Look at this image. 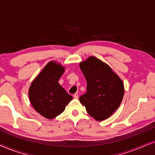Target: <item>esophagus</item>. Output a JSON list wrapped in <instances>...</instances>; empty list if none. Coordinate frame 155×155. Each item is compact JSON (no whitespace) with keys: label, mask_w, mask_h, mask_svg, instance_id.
Returning a JSON list of instances; mask_svg holds the SVG:
<instances>
[{"label":"esophagus","mask_w":155,"mask_h":155,"mask_svg":"<svg viewBox=\"0 0 155 155\" xmlns=\"http://www.w3.org/2000/svg\"><path fill=\"white\" fill-rule=\"evenodd\" d=\"M73 97L75 99H78V93H75V94L73 95Z\"/></svg>","instance_id":"esophagus-1"}]
</instances>
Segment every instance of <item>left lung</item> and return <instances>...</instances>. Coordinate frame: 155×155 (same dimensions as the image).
<instances>
[{
	"mask_svg": "<svg viewBox=\"0 0 155 155\" xmlns=\"http://www.w3.org/2000/svg\"><path fill=\"white\" fill-rule=\"evenodd\" d=\"M80 68L87 81V92L80 97V103L95 120L107 119L121 103L124 82L109 65L94 56L80 62Z\"/></svg>",
	"mask_w": 155,
	"mask_h": 155,
	"instance_id": "left-lung-1",
	"label": "left lung"
}]
</instances>
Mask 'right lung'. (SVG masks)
I'll list each match as a JSON object with an SVG mask.
<instances>
[{"mask_svg": "<svg viewBox=\"0 0 155 155\" xmlns=\"http://www.w3.org/2000/svg\"><path fill=\"white\" fill-rule=\"evenodd\" d=\"M64 71L65 68L60 63L50 61L29 87L28 94L31 104L36 111L48 119L60 115L73 99L58 83Z\"/></svg>", "mask_w": 155, "mask_h": 155, "instance_id": "1", "label": "right lung"}]
</instances>
